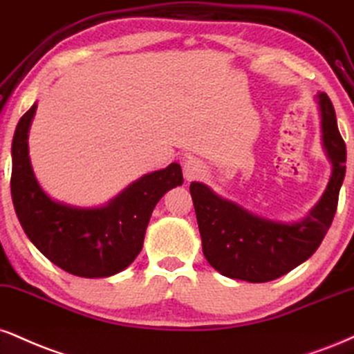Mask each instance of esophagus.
I'll return each instance as SVG.
<instances>
[{
	"instance_id": "1",
	"label": "esophagus",
	"mask_w": 354,
	"mask_h": 354,
	"mask_svg": "<svg viewBox=\"0 0 354 354\" xmlns=\"http://www.w3.org/2000/svg\"><path fill=\"white\" fill-rule=\"evenodd\" d=\"M206 174V166L201 161L196 158H188L185 161V178L188 181L191 180H199Z\"/></svg>"
}]
</instances>
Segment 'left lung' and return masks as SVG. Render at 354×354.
Masks as SVG:
<instances>
[{
  "mask_svg": "<svg viewBox=\"0 0 354 354\" xmlns=\"http://www.w3.org/2000/svg\"><path fill=\"white\" fill-rule=\"evenodd\" d=\"M323 145L333 165L325 194L300 223L259 218L236 203L219 198L203 183H191L196 219L206 261L229 279L262 283L288 274L312 257L333 223L346 171V145L339 135L333 104L318 95Z\"/></svg>",
  "mask_w": 354,
  "mask_h": 354,
  "instance_id": "8db88e82",
  "label": "left lung"
}]
</instances>
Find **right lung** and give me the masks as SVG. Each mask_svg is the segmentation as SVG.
Segmentation results:
<instances>
[{
  "label": "right lung",
  "instance_id": "1",
  "mask_svg": "<svg viewBox=\"0 0 354 354\" xmlns=\"http://www.w3.org/2000/svg\"><path fill=\"white\" fill-rule=\"evenodd\" d=\"M36 104L21 117L12 136L11 196L29 241L72 275L110 277L130 266L143 247L145 231L161 196L183 183L171 163L145 174L104 207L80 209L55 203L41 189L28 153V131Z\"/></svg>",
  "mask_w": 354,
  "mask_h": 354
}]
</instances>
